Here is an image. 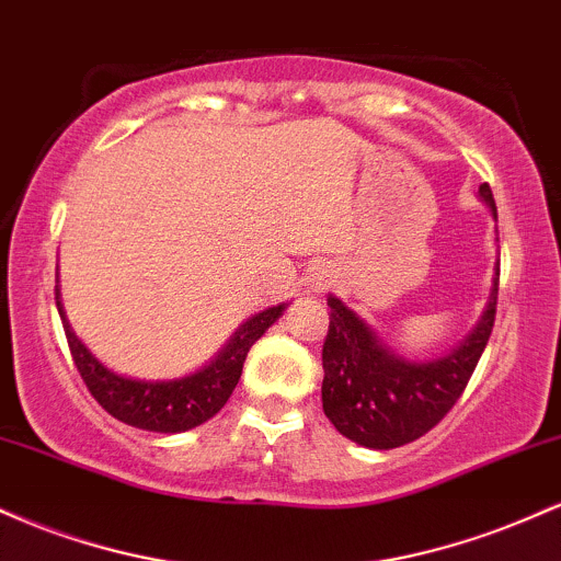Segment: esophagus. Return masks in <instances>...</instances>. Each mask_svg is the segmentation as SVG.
<instances>
[{"label":"esophagus","instance_id":"esophagus-1","mask_svg":"<svg viewBox=\"0 0 561 561\" xmlns=\"http://www.w3.org/2000/svg\"><path fill=\"white\" fill-rule=\"evenodd\" d=\"M332 282H334L332 268L330 266H319V268H313V272H311V279H308V289H311V293H324V289L330 287Z\"/></svg>","mask_w":561,"mask_h":561}]
</instances>
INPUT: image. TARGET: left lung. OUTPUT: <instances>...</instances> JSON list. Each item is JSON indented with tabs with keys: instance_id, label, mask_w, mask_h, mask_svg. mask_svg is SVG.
<instances>
[{
	"instance_id": "8db88e82",
	"label": "left lung",
	"mask_w": 561,
	"mask_h": 561,
	"mask_svg": "<svg viewBox=\"0 0 561 561\" xmlns=\"http://www.w3.org/2000/svg\"><path fill=\"white\" fill-rule=\"evenodd\" d=\"M482 203L495 218L491 186H480ZM499 268L491 298L474 330L446 356L414 362L392 351L343 300L327 295L330 332L321 364V403L340 435L364 448L390 450L416 440L454 409L478 366L495 321Z\"/></svg>"
}]
</instances>
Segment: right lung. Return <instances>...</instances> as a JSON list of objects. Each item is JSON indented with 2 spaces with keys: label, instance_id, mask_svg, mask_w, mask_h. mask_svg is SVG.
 <instances>
[{
  "label": "right lung",
  "instance_id": "obj_1",
  "mask_svg": "<svg viewBox=\"0 0 561 561\" xmlns=\"http://www.w3.org/2000/svg\"><path fill=\"white\" fill-rule=\"evenodd\" d=\"M55 300L62 319V330H66L68 337L70 356L79 366L81 379L87 382L94 401L115 420L147 430V433L163 435L186 433V430L199 427L224 409L231 390L240 382L248 351L287 308V302H279V306L263 308L261 313H253L248 321H242L240 330L229 337V343L192 375L176 379H134L107 369L81 343L66 317V308H62L60 287L55 289Z\"/></svg>",
  "mask_w": 561,
  "mask_h": 561
}]
</instances>
